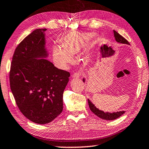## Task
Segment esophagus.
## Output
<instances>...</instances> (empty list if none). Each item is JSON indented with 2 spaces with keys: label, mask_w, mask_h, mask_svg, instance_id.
Listing matches in <instances>:
<instances>
[{
  "label": "esophagus",
  "mask_w": 149,
  "mask_h": 149,
  "mask_svg": "<svg viewBox=\"0 0 149 149\" xmlns=\"http://www.w3.org/2000/svg\"><path fill=\"white\" fill-rule=\"evenodd\" d=\"M81 75V72H76V73H74V74L72 75V77L73 78H79L80 76Z\"/></svg>",
  "instance_id": "obj_1"
}]
</instances>
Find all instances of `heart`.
<instances>
[{
  "label": "heart",
  "mask_w": 149,
  "mask_h": 149,
  "mask_svg": "<svg viewBox=\"0 0 149 149\" xmlns=\"http://www.w3.org/2000/svg\"><path fill=\"white\" fill-rule=\"evenodd\" d=\"M95 36L94 32H72L65 35L61 40L62 46H53L54 62L59 68L67 69L70 64L74 62V56L81 52Z\"/></svg>",
  "instance_id": "obj_1"
}]
</instances>
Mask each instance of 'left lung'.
Wrapping results in <instances>:
<instances>
[{
    "label": "left lung",
    "instance_id": "obj_1",
    "mask_svg": "<svg viewBox=\"0 0 149 149\" xmlns=\"http://www.w3.org/2000/svg\"><path fill=\"white\" fill-rule=\"evenodd\" d=\"M113 33H114V37L115 38V40L116 42H119V43L121 44H126L130 45L129 42L125 38L121 36L119 33L117 32L115 30H113ZM83 81L85 82V79H83ZM88 100V104L89 107L90 108V110L93 112L94 114L96 115L97 116L99 117L101 119H104V120H109V121H111V120H114L116 119L119 117H121L122 115H123L125 113V111H117V112H113V113H109V112H104L103 111L100 110L99 109L97 108L95 105L92 103L91 101L89 100Z\"/></svg>",
    "mask_w": 149,
    "mask_h": 149
}]
</instances>
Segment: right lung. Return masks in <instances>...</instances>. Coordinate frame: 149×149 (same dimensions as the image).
I'll use <instances>...</instances> for the list:
<instances>
[{"label": "right lung", "instance_id": "right-lung-1", "mask_svg": "<svg viewBox=\"0 0 149 149\" xmlns=\"http://www.w3.org/2000/svg\"><path fill=\"white\" fill-rule=\"evenodd\" d=\"M46 28H38L18 45L10 71L11 91L21 113L37 124H47L63 110V93L70 74L46 60Z\"/></svg>", "mask_w": 149, "mask_h": 149}]
</instances>
